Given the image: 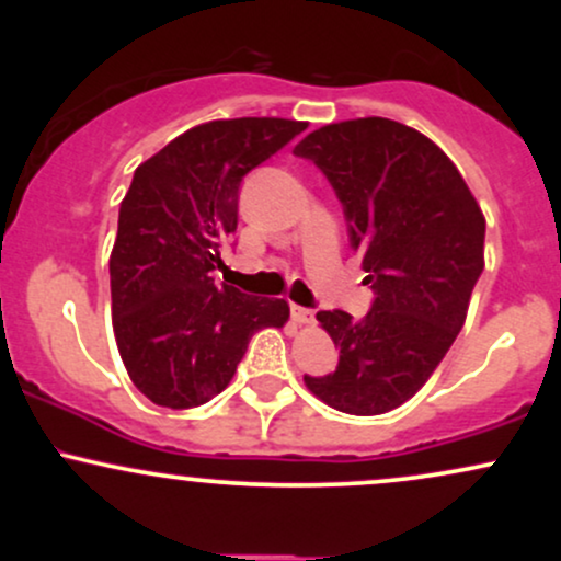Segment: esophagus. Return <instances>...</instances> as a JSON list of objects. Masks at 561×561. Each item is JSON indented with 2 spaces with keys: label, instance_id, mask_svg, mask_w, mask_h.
Returning a JSON list of instances; mask_svg holds the SVG:
<instances>
[{
  "label": "esophagus",
  "instance_id": "1",
  "mask_svg": "<svg viewBox=\"0 0 561 561\" xmlns=\"http://www.w3.org/2000/svg\"><path fill=\"white\" fill-rule=\"evenodd\" d=\"M289 313H293V321H298V324H311V321H313V311H311V308L293 306V308H289Z\"/></svg>",
  "mask_w": 561,
  "mask_h": 561
}]
</instances>
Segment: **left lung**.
Here are the masks:
<instances>
[{"label":"left lung","instance_id":"1","mask_svg":"<svg viewBox=\"0 0 561 561\" xmlns=\"http://www.w3.org/2000/svg\"><path fill=\"white\" fill-rule=\"evenodd\" d=\"M343 203L362 253L369 313L319 311L340 347L337 369L306 375L332 409L375 416L427 382L465 327L485 253V218L459 169L416 128L390 118L321 126L295 145Z\"/></svg>","mask_w":561,"mask_h":561}]
</instances>
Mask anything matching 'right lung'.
<instances>
[{
  "label": "right lung",
  "mask_w": 561,
  "mask_h": 561,
  "mask_svg": "<svg viewBox=\"0 0 561 561\" xmlns=\"http://www.w3.org/2000/svg\"><path fill=\"white\" fill-rule=\"evenodd\" d=\"M306 126L210 121L134 171L111 253L113 332L128 377L152 403H208L231 382L250 337L289 319L287 300L216 285L214 268L237 231L242 179Z\"/></svg>",
  "instance_id": "obj_1"
}]
</instances>
